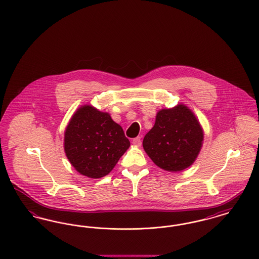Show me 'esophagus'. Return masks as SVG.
<instances>
[{"mask_svg": "<svg viewBox=\"0 0 259 259\" xmlns=\"http://www.w3.org/2000/svg\"><path fill=\"white\" fill-rule=\"evenodd\" d=\"M133 145L136 146V147H141V145H142V142H141V138L140 137H137L135 139H133Z\"/></svg>", "mask_w": 259, "mask_h": 259, "instance_id": "34e87169", "label": "esophagus"}]
</instances>
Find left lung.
<instances>
[{"mask_svg": "<svg viewBox=\"0 0 259 259\" xmlns=\"http://www.w3.org/2000/svg\"><path fill=\"white\" fill-rule=\"evenodd\" d=\"M203 141L204 131L196 115L185 104H179L157 111L143 147L156 166L168 172H181L196 160Z\"/></svg>", "mask_w": 259, "mask_h": 259, "instance_id": "obj_1", "label": "left lung"}]
</instances>
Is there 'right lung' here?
<instances>
[{"instance_id": "obj_1", "label": "right lung", "mask_w": 259, "mask_h": 259, "mask_svg": "<svg viewBox=\"0 0 259 259\" xmlns=\"http://www.w3.org/2000/svg\"><path fill=\"white\" fill-rule=\"evenodd\" d=\"M130 147L119 124L109 112L83 105L74 111L64 133V150L74 169L91 179L111 172Z\"/></svg>"}]
</instances>
